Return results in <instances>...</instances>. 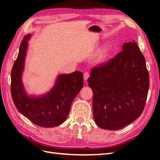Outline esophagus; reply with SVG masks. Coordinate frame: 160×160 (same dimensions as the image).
I'll use <instances>...</instances> for the list:
<instances>
[{"mask_svg": "<svg viewBox=\"0 0 160 160\" xmlns=\"http://www.w3.org/2000/svg\"><path fill=\"white\" fill-rule=\"evenodd\" d=\"M89 77V73L88 72H85V73L83 74V78H84V80L85 81H87L88 80V79Z\"/></svg>", "mask_w": 160, "mask_h": 160, "instance_id": "34e87169", "label": "esophagus"}]
</instances>
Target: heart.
Returning a JSON list of instances; mask_svg holds the SVG:
<instances>
[{"instance_id":"heart-1","label":"heart","mask_w":160,"mask_h":160,"mask_svg":"<svg viewBox=\"0 0 160 160\" xmlns=\"http://www.w3.org/2000/svg\"><path fill=\"white\" fill-rule=\"evenodd\" d=\"M110 48L109 46H106L103 47L99 52L98 54L95 55V61L98 62H104L109 55Z\"/></svg>"}]
</instances>
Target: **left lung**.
<instances>
[{"mask_svg": "<svg viewBox=\"0 0 160 160\" xmlns=\"http://www.w3.org/2000/svg\"><path fill=\"white\" fill-rule=\"evenodd\" d=\"M93 90V112L101 128L118 130L138 119L146 105L149 77L136 42H125L109 61L94 67L88 79Z\"/></svg>", "mask_w": 160, "mask_h": 160, "instance_id": "1", "label": "left lung"}]
</instances>
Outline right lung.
Masks as SVG:
<instances>
[{
  "mask_svg": "<svg viewBox=\"0 0 160 160\" xmlns=\"http://www.w3.org/2000/svg\"><path fill=\"white\" fill-rule=\"evenodd\" d=\"M30 34L25 35L19 47L18 55L11 71V90L12 101L18 111L34 124L53 128L63 123L71 103L83 88V76L75 71L58 77L53 88L45 95L28 97L25 93L21 77Z\"/></svg>",
  "mask_w": 160,
  "mask_h": 160,
  "instance_id": "obj_1",
  "label": "right lung"
}]
</instances>
